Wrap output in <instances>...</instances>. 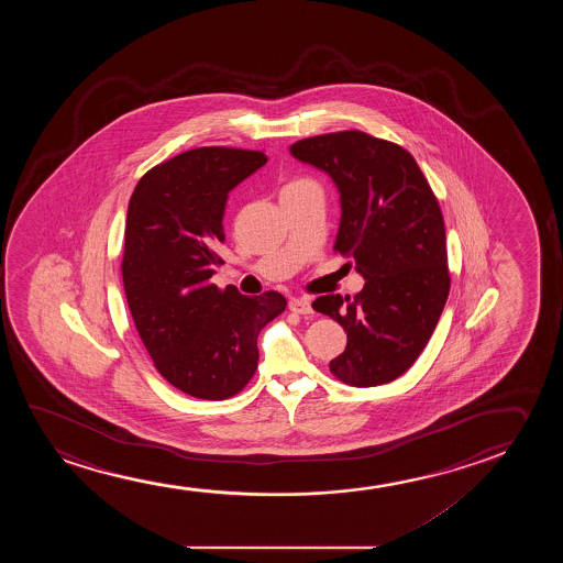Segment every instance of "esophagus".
Segmentation results:
<instances>
[{
	"mask_svg": "<svg viewBox=\"0 0 563 563\" xmlns=\"http://www.w3.org/2000/svg\"><path fill=\"white\" fill-rule=\"evenodd\" d=\"M288 309H290L292 313H298V316H311V313H313L311 301L306 300V298H290Z\"/></svg>",
	"mask_w": 563,
	"mask_h": 563,
	"instance_id": "esophagus-1",
	"label": "esophagus"
}]
</instances>
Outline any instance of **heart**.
<instances>
[{
    "label": "heart",
    "mask_w": 563,
    "mask_h": 563,
    "mask_svg": "<svg viewBox=\"0 0 563 563\" xmlns=\"http://www.w3.org/2000/svg\"><path fill=\"white\" fill-rule=\"evenodd\" d=\"M306 186H316L308 178H296L292 183H288V185L283 188V190H296V188H306Z\"/></svg>",
    "instance_id": "b5f03b06"
}]
</instances>
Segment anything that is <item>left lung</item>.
I'll return each mask as SVG.
<instances>
[{
    "mask_svg": "<svg viewBox=\"0 0 563 563\" xmlns=\"http://www.w3.org/2000/svg\"><path fill=\"white\" fill-rule=\"evenodd\" d=\"M290 154L339 188L334 250L365 278L352 300L329 294L313 301L347 334L331 373L360 388L390 383L423 352L450 292L439 201L413 155L362 131L303 139Z\"/></svg>",
    "mask_w": 563,
    "mask_h": 563,
    "instance_id": "left-lung-1",
    "label": "left lung"
}]
</instances>
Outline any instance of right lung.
<instances>
[{
	"instance_id": "right-lung-1",
	"label": "right lung",
	"mask_w": 563,
	"mask_h": 563,
	"mask_svg": "<svg viewBox=\"0 0 563 563\" xmlns=\"http://www.w3.org/2000/svg\"><path fill=\"white\" fill-rule=\"evenodd\" d=\"M265 163L254 150L196 147L147 170L129 201V309L155 369L194 398L239 394L257 369L260 332L286 308L283 294L250 298L211 283L229 192Z\"/></svg>"
}]
</instances>
